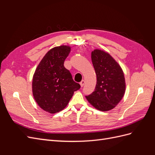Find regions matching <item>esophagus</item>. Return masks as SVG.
I'll return each mask as SVG.
<instances>
[{"instance_id":"1","label":"esophagus","mask_w":155,"mask_h":155,"mask_svg":"<svg viewBox=\"0 0 155 155\" xmlns=\"http://www.w3.org/2000/svg\"><path fill=\"white\" fill-rule=\"evenodd\" d=\"M79 84H80L81 87H83L84 86V85H85V81H84V80H82Z\"/></svg>"}]
</instances>
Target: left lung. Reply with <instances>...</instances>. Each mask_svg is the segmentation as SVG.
Listing matches in <instances>:
<instances>
[{"mask_svg":"<svg viewBox=\"0 0 155 155\" xmlns=\"http://www.w3.org/2000/svg\"><path fill=\"white\" fill-rule=\"evenodd\" d=\"M91 59L97 81L95 91L85 97L95 109L109 111L119 104L125 94L126 83L123 70L109 53L103 50L92 51Z\"/></svg>","mask_w":155,"mask_h":155,"instance_id":"left-lung-1","label":"left lung"}]
</instances>
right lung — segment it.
Listing matches in <instances>:
<instances>
[{
  "label": "right lung",
  "instance_id": "obj_1",
  "mask_svg": "<svg viewBox=\"0 0 155 155\" xmlns=\"http://www.w3.org/2000/svg\"><path fill=\"white\" fill-rule=\"evenodd\" d=\"M71 47L61 45L50 49L40 61L33 76L32 93L42 109L54 114L64 109L74 92L80 88L64 67Z\"/></svg>",
  "mask_w": 155,
  "mask_h": 155
}]
</instances>
